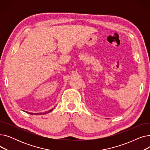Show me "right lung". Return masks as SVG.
Instances as JSON below:
<instances>
[{
    "label": "right lung",
    "mask_w": 150,
    "mask_h": 150,
    "mask_svg": "<svg viewBox=\"0 0 150 150\" xmlns=\"http://www.w3.org/2000/svg\"><path fill=\"white\" fill-rule=\"evenodd\" d=\"M55 107V106H54ZM53 109V108H52V109H50L49 111H46V112H39V113H33V112H27L26 111V112L27 113H28V114H31V115H44V114H48V113H49L50 112H51L52 110Z\"/></svg>",
    "instance_id": "1"
}]
</instances>
